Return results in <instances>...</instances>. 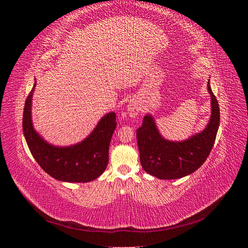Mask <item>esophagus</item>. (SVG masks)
I'll return each instance as SVG.
<instances>
[{"instance_id":"esophagus-1","label":"esophagus","mask_w":248,"mask_h":248,"mask_svg":"<svg viewBox=\"0 0 248 248\" xmlns=\"http://www.w3.org/2000/svg\"><path fill=\"white\" fill-rule=\"evenodd\" d=\"M127 111L130 117H136L138 116V114L140 112V106L139 103L136 100H132L129 102L128 107H127Z\"/></svg>"}]
</instances>
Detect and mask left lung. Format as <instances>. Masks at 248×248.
<instances>
[{
  "label": "left lung",
  "instance_id": "obj_1",
  "mask_svg": "<svg viewBox=\"0 0 248 248\" xmlns=\"http://www.w3.org/2000/svg\"><path fill=\"white\" fill-rule=\"evenodd\" d=\"M208 91L211 95V118L202 132L184 141H170L161 138L152 116H145L137 130L140 160L148 174L162 180L185 177L197 170L213 148L219 126V106L210 82Z\"/></svg>",
  "mask_w": 248,
  "mask_h": 248
}]
</instances>
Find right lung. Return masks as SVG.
I'll use <instances>...</instances> for the list:
<instances>
[{
	"label": "right lung",
	"mask_w": 248,
	"mask_h": 248,
	"mask_svg": "<svg viewBox=\"0 0 248 248\" xmlns=\"http://www.w3.org/2000/svg\"><path fill=\"white\" fill-rule=\"evenodd\" d=\"M34 87L26 99L22 128L35 160L49 176L60 181L85 183L98 178L108 163L109 142L117 126L115 112L104 116L93 132L79 144L65 148L51 146L33 128L31 102Z\"/></svg>",
	"instance_id": "right-lung-1"
}]
</instances>
